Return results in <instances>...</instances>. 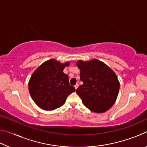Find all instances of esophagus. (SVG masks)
I'll return each instance as SVG.
<instances>
[{
    "instance_id": "esophagus-1",
    "label": "esophagus",
    "mask_w": 147,
    "mask_h": 147,
    "mask_svg": "<svg viewBox=\"0 0 147 147\" xmlns=\"http://www.w3.org/2000/svg\"><path fill=\"white\" fill-rule=\"evenodd\" d=\"M78 86H79V85H78V84H76L75 86H74V88H75V89H77V88H78Z\"/></svg>"
}]
</instances>
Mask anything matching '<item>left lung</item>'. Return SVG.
Here are the masks:
<instances>
[{
    "instance_id": "8db88e82",
    "label": "left lung",
    "mask_w": 147,
    "mask_h": 147,
    "mask_svg": "<svg viewBox=\"0 0 147 147\" xmlns=\"http://www.w3.org/2000/svg\"><path fill=\"white\" fill-rule=\"evenodd\" d=\"M82 85L76 89L84 105L95 113H103L112 106L118 96L120 84L117 76L108 65L96 59L79 60Z\"/></svg>"
}]
</instances>
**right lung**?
<instances>
[{"label": "right lung", "instance_id": "obj_1", "mask_svg": "<svg viewBox=\"0 0 147 147\" xmlns=\"http://www.w3.org/2000/svg\"><path fill=\"white\" fill-rule=\"evenodd\" d=\"M69 62L61 63L51 59L44 62L32 74L28 89L32 98L45 110H54L63 105L75 88L69 84L67 74L63 71Z\"/></svg>", "mask_w": 147, "mask_h": 147}]
</instances>
